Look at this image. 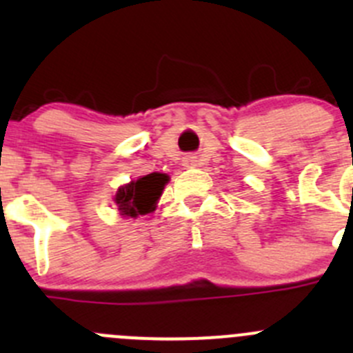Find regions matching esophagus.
I'll return each mask as SVG.
<instances>
[{
	"instance_id": "34e87169",
	"label": "esophagus",
	"mask_w": 353,
	"mask_h": 353,
	"mask_svg": "<svg viewBox=\"0 0 353 353\" xmlns=\"http://www.w3.org/2000/svg\"><path fill=\"white\" fill-rule=\"evenodd\" d=\"M183 165L184 167H194V165H196V157H194V155L183 157Z\"/></svg>"
}]
</instances>
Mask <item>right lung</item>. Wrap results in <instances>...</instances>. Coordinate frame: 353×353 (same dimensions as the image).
<instances>
[{
    "instance_id": "add662e5",
    "label": "right lung",
    "mask_w": 353,
    "mask_h": 353,
    "mask_svg": "<svg viewBox=\"0 0 353 353\" xmlns=\"http://www.w3.org/2000/svg\"><path fill=\"white\" fill-rule=\"evenodd\" d=\"M169 176L160 172H152L129 184L119 188L115 194V203L124 217H138L155 210L157 201L162 196Z\"/></svg>"
}]
</instances>
